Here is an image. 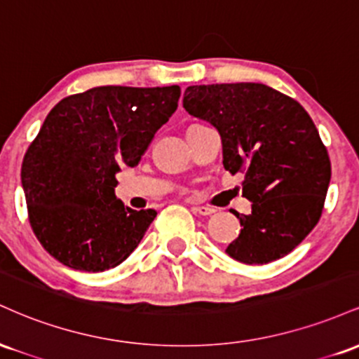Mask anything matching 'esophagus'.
Segmentation results:
<instances>
[{
	"label": "esophagus",
	"instance_id": "obj_1",
	"mask_svg": "<svg viewBox=\"0 0 359 359\" xmlns=\"http://www.w3.org/2000/svg\"><path fill=\"white\" fill-rule=\"evenodd\" d=\"M192 212L201 214V216H211V214L216 212V209L208 208V205H194V208H192Z\"/></svg>",
	"mask_w": 359,
	"mask_h": 359
}]
</instances>
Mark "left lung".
<instances>
[{"mask_svg":"<svg viewBox=\"0 0 359 359\" xmlns=\"http://www.w3.org/2000/svg\"><path fill=\"white\" fill-rule=\"evenodd\" d=\"M184 108L216 128L222 165L245 174L241 233L226 253L246 265L285 257L314 229L331 182V160L297 101L257 82L189 86Z\"/></svg>","mask_w":359,"mask_h":359,"instance_id":"1","label":"left lung"}]
</instances>
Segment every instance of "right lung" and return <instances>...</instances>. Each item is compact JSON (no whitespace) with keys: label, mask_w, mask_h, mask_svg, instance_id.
I'll return each mask as SVG.
<instances>
[{"label":"right lung","mask_w":359,"mask_h":359,"mask_svg":"<svg viewBox=\"0 0 359 359\" xmlns=\"http://www.w3.org/2000/svg\"><path fill=\"white\" fill-rule=\"evenodd\" d=\"M179 86H100L64 97L47 114L22 163L28 219L57 262L81 271L114 269L155 219L116 199L119 165H138L175 113Z\"/></svg>","instance_id":"obj_1"}]
</instances>
